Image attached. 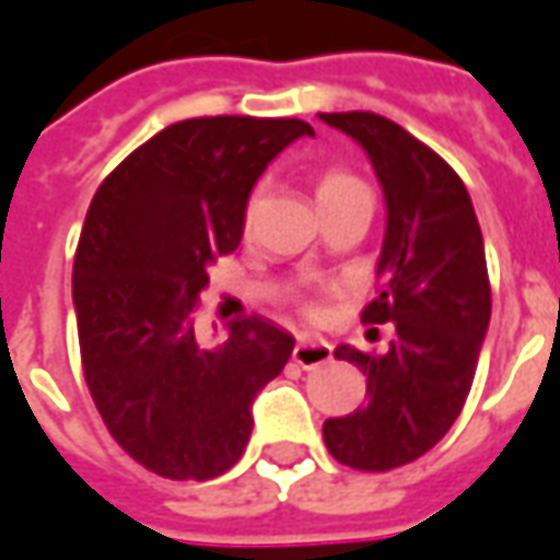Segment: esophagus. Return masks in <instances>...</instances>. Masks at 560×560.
Masks as SVG:
<instances>
[{"mask_svg":"<svg viewBox=\"0 0 560 560\" xmlns=\"http://www.w3.org/2000/svg\"><path fill=\"white\" fill-rule=\"evenodd\" d=\"M292 362L304 371H316L331 362V347L325 340H299V347L292 350Z\"/></svg>","mask_w":560,"mask_h":560,"instance_id":"1","label":"esophagus"}]
</instances>
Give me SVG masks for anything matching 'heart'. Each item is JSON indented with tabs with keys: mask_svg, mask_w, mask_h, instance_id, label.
<instances>
[{
	"mask_svg": "<svg viewBox=\"0 0 560 560\" xmlns=\"http://www.w3.org/2000/svg\"><path fill=\"white\" fill-rule=\"evenodd\" d=\"M362 180L355 177L352 172L347 168H323V172L316 174V186H313V192H316V205H323V201H331V198H340L352 192V189H362ZM253 208L247 210V220Z\"/></svg>",
	"mask_w": 560,
	"mask_h": 560,
	"instance_id": "heart-1",
	"label": "heart"
}]
</instances>
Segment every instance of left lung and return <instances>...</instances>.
Here are the masks:
<instances>
[{"instance_id":"1","label":"left lung","mask_w":560,"mask_h":560,"mask_svg":"<svg viewBox=\"0 0 560 560\" xmlns=\"http://www.w3.org/2000/svg\"><path fill=\"white\" fill-rule=\"evenodd\" d=\"M319 120L364 147L383 186L380 295L362 323H395L386 355L335 350L368 374V404L325 419L323 440L340 464L383 474L438 446L462 413L491 319L486 247L462 177L431 147L371 110Z\"/></svg>"}]
</instances>
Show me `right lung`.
Returning a JSON list of instances; mask_svg holds the SVG:
<instances>
[{
	"label": "right lung",
	"mask_w": 560,
	"mask_h": 560,
	"mask_svg": "<svg viewBox=\"0 0 560 560\" xmlns=\"http://www.w3.org/2000/svg\"><path fill=\"white\" fill-rule=\"evenodd\" d=\"M311 122L196 117L172 122L102 180L74 253L83 380L126 455L165 479H213L247 450L253 398L295 337L261 316L201 347L208 265L241 244L247 198L268 162Z\"/></svg>",
	"instance_id": "1"
}]
</instances>
